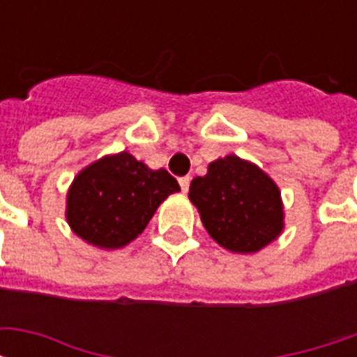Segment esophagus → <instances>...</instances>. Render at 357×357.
<instances>
[{
  "label": "esophagus",
  "instance_id": "1",
  "mask_svg": "<svg viewBox=\"0 0 357 357\" xmlns=\"http://www.w3.org/2000/svg\"><path fill=\"white\" fill-rule=\"evenodd\" d=\"M189 183H191V178H189V176L179 178V187H181V191H183V193H187V191H189Z\"/></svg>",
  "mask_w": 357,
  "mask_h": 357
}]
</instances>
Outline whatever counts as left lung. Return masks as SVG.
<instances>
[{
	"label": "left lung",
	"mask_w": 357,
	"mask_h": 357,
	"mask_svg": "<svg viewBox=\"0 0 357 357\" xmlns=\"http://www.w3.org/2000/svg\"><path fill=\"white\" fill-rule=\"evenodd\" d=\"M189 199L218 245L233 252H256L283 229L279 189L258 166L229 155L191 181Z\"/></svg>",
	"instance_id": "1"
}]
</instances>
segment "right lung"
I'll return each mask as SVG.
<instances>
[{
  "mask_svg": "<svg viewBox=\"0 0 357 357\" xmlns=\"http://www.w3.org/2000/svg\"><path fill=\"white\" fill-rule=\"evenodd\" d=\"M176 191L179 183L164 168L151 170L130 153H118L76 176L66 220L89 245L120 248L147 227L158 204Z\"/></svg>",
  "mask_w": 357,
  "mask_h": 357,
  "instance_id": "1",
  "label": "right lung"
}]
</instances>
